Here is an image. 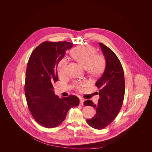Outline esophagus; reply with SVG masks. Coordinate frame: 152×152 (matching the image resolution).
<instances>
[{
  "label": "esophagus",
  "instance_id": "34e87169",
  "mask_svg": "<svg viewBox=\"0 0 152 152\" xmlns=\"http://www.w3.org/2000/svg\"><path fill=\"white\" fill-rule=\"evenodd\" d=\"M80 105H84V100L83 99V98H80Z\"/></svg>",
  "mask_w": 152,
  "mask_h": 152
}]
</instances>
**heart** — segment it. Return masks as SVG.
Wrapping results in <instances>:
<instances>
[{
    "instance_id": "1",
    "label": "heart",
    "mask_w": 152,
    "mask_h": 152,
    "mask_svg": "<svg viewBox=\"0 0 152 152\" xmlns=\"http://www.w3.org/2000/svg\"><path fill=\"white\" fill-rule=\"evenodd\" d=\"M72 55L74 59L81 66L86 68L89 74L97 75L100 74L104 70L105 66V58L104 56L96 54V51L94 47L90 45L78 47L72 51ZM68 59L62 58L58 64V75L63 77L66 73L68 66ZM87 84L86 81H76L75 83V87L80 90L81 87Z\"/></svg>"
}]
</instances>
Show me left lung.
Masks as SVG:
<instances>
[{
  "label": "left lung",
  "mask_w": 152,
  "mask_h": 152,
  "mask_svg": "<svg viewBox=\"0 0 152 152\" xmlns=\"http://www.w3.org/2000/svg\"><path fill=\"white\" fill-rule=\"evenodd\" d=\"M106 61V66L102 76L96 83L99 89L97 104L88 100L84 105L92 106L96 113L87 119L89 126L96 129H102L112 123L120 112L125 94V79L123 66L116 54L104 44L99 43Z\"/></svg>",
  "instance_id": "8db88e82"
}]
</instances>
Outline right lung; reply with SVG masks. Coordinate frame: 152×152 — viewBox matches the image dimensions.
Returning <instances> with one entry per match:
<instances>
[{"label": "right lung", "instance_id": "right-lung-1", "mask_svg": "<svg viewBox=\"0 0 152 152\" xmlns=\"http://www.w3.org/2000/svg\"><path fill=\"white\" fill-rule=\"evenodd\" d=\"M67 42H44L31 53L28 61L25 95L29 111L36 122L47 128H54L65 120L69 109L79 105L77 96L58 97L53 85L58 81L57 66L65 52L72 48Z\"/></svg>", "mask_w": 152, "mask_h": 152}]
</instances>
